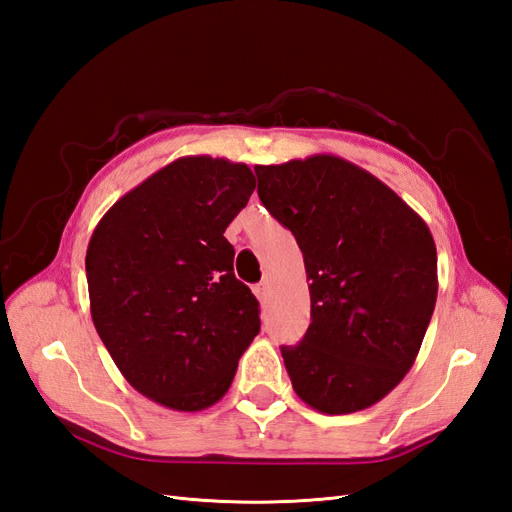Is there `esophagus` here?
Masks as SVG:
<instances>
[{"label": "esophagus", "mask_w": 512, "mask_h": 512, "mask_svg": "<svg viewBox=\"0 0 512 512\" xmlns=\"http://www.w3.org/2000/svg\"><path fill=\"white\" fill-rule=\"evenodd\" d=\"M267 292H269V282H267V280H262L260 284L254 286V294H256L258 299H265Z\"/></svg>", "instance_id": "1"}]
</instances>
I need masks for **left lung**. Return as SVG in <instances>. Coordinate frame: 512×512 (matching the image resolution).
I'll return each instance as SVG.
<instances>
[{
    "label": "left lung",
    "mask_w": 512,
    "mask_h": 512,
    "mask_svg": "<svg viewBox=\"0 0 512 512\" xmlns=\"http://www.w3.org/2000/svg\"><path fill=\"white\" fill-rule=\"evenodd\" d=\"M258 196L297 239L312 324L282 346L292 389L322 414L359 412L414 365L438 297V254L421 215L337 156L256 166Z\"/></svg>",
    "instance_id": "8db88e82"
}]
</instances>
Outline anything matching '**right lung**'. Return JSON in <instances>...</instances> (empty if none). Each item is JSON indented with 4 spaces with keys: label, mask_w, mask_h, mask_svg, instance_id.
<instances>
[{
    "label": "right lung",
    "mask_w": 512,
    "mask_h": 512,
    "mask_svg": "<svg viewBox=\"0 0 512 512\" xmlns=\"http://www.w3.org/2000/svg\"><path fill=\"white\" fill-rule=\"evenodd\" d=\"M254 188L250 166L179 158L121 196L89 239L91 320L123 378L160 406L218 404L260 331L224 237Z\"/></svg>",
    "instance_id": "1"
}]
</instances>
